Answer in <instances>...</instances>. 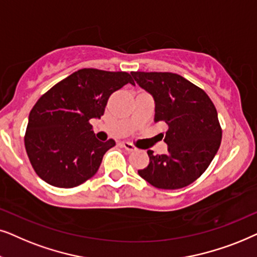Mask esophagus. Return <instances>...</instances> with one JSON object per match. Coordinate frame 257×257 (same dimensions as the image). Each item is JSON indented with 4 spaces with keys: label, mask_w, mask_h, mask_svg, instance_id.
<instances>
[{
    "label": "esophagus",
    "mask_w": 257,
    "mask_h": 257,
    "mask_svg": "<svg viewBox=\"0 0 257 257\" xmlns=\"http://www.w3.org/2000/svg\"><path fill=\"white\" fill-rule=\"evenodd\" d=\"M122 147L124 149L128 150V152H134V150H136V147L134 145H132V143H129V142H123Z\"/></svg>",
    "instance_id": "1"
}]
</instances>
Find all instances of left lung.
Here are the masks:
<instances>
[{
	"mask_svg": "<svg viewBox=\"0 0 257 257\" xmlns=\"http://www.w3.org/2000/svg\"><path fill=\"white\" fill-rule=\"evenodd\" d=\"M140 87L155 100V122L168 125V153L154 155L139 175L159 189H181L196 181L220 148L222 128L206 91L174 73L132 71Z\"/></svg>",
	"mask_w": 257,
	"mask_h": 257,
	"instance_id": "1",
	"label": "left lung"
}]
</instances>
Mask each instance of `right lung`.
Returning a JSON list of instances; mask_svg holds the SVG:
<instances>
[{"label": "right lung", "instance_id": "1", "mask_svg": "<svg viewBox=\"0 0 257 257\" xmlns=\"http://www.w3.org/2000/svg\"><path fill=\"white\" fill-rule=\"evenodd\" d=\"M126 83L135 82L125 71L83 68L39 98L29 114L25 146L41 179L74 188L96 174L115 141H98L89 121L100 118L110 95Z\"/></svg>", "mask_w": 257, "mask_h": 257}]
</instances>
